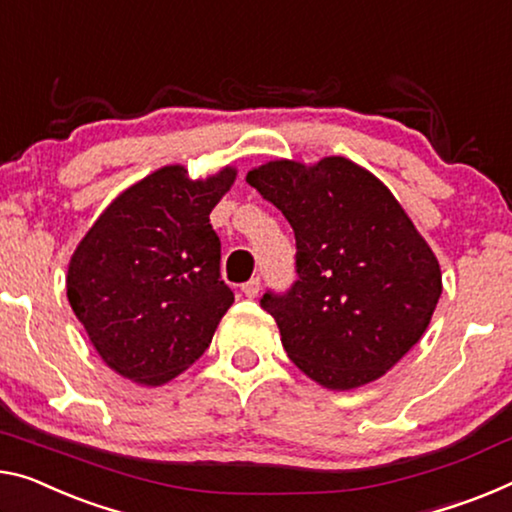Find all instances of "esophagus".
<instances>
[{
    "label": "esophagus",
    "instance_id": "esophagus-1",
    "mask_svg": "<svg viewBox=\"0 0 512 512\" xmlns=\"http://www.w3.org/2000/svg\"><path fill=\"white\" fill-rule=\"evenodd\" d=\"M258 290H261V279H249L247 283H242V295L249 297V300H254L258 295Z\"/></svg>",
    "mask_w": 512,
    "mask_h": 512
}]
</instances>
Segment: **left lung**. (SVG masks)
I'll use <instances>...</instances> for the list:
<instances>
[{
    "label": "left lung",
    "instance_id": "8db88e82",
    "mask_svg": "<svg viewBox=\"0 0 512 512\" xmlns=\"http://www.w3.org/2000/svg\"><path fill=\"white\" fill-rule=\"evenodd\" d=\"M247 183L295 231L297 274L265 293L300 371L332 391L364 387L410 352L442 295L437 256L389 187L348 157L272 160Z\"/></svg>",
    "mask_w": 512,
    "mask_h": 512
}]
</instances>
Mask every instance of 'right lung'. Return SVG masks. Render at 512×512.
<instances>
[{"label":"right lung","instance_id":"1","mask_svg":"<svg viewBox=\"0 0 512 512\" xmlns=\"http://www.w3.org/2000/svg\"><path fill=\"white\" fill-rule=\"evenodd\" d=\"M235 176L192 180L167 164L116 196L73 251L68 302L114 373L160 387L206 352L233 304L210 212Z\"/></svg>","mask_w":512,"mask_h":512}]
</instances>
